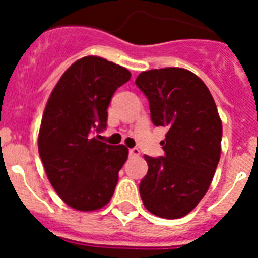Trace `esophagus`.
I'll use <instances>...</instances> for the list:
<instances>
[{
    "label": "esophagus",
    "instance_id": "1",
    "mask_svg": "<svg viewBox=\"0 0 258 258\" xmlns=\"http://www.w3.org/2000/svg\"><path fill=\"white\" fill-rule=\"evenodd\" d=\"M140 154H141L140 149H137V147H133V149L129 150V155H131V156L137 157V156H140Z\"/></svg>",
    "mask_w": 258,
    "mask_h": 258
}]
</instances>
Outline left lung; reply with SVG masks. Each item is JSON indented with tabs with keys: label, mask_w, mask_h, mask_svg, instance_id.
Returning a JSON list of instances; mask_svg holds the SVG:
<instances>
[{
	"label": "left lung",
	"mask_w": 258,
	"mask_h": 258,
	"mask_svg": "<svg viewBox=\"0 0 258 258\" xmlns=\"http://www.w3.org/2000/svg\"><path fill=\"white\" fill-rule=\"evenodd\" d=\"M136 85L147 97L155 126H165L164 156L145 155L149 172L140 183L146 209L161 218L190 213L208 191L220 161L222 124L211 92L183 68L142 72Z\"/></svg>",
	"instance_id": "left-lung-1"
}]
</instances>
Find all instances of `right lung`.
I'll list each match as a JSON object with an SVG mask.
<instances>
[{"instance_id": "1", "label": "right lung", "mask_w": 258, "mask_h": 258, "mask_svg": "<svg viewBox=\"0 0 258 258\" xmlns=\"http://www.w3.org/2000/svg\"><path fill=\"white\" fill-rule=\"evenodd\" d=\"M131 76L112 61L85 56L66 71L47 101L38 152L54 190L77 211L102 208L115 192L127 149L93 136L106 129L112 95Z\"/></svg>"}]
</instances>
